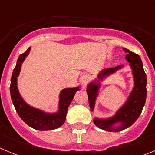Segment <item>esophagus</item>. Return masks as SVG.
<instances>
[{"mask_svg": "<svg viewBox=\"0 0 155 155\" xmlns=\"http://www.w3.org/2000/svg\"><path fill=\"white\" fill-rule=\"evenodd\" d=\"M90 80V76L88 74H85L82 77L81 80V85L83 87H85L86 85L87 84L88 81Z\"/></svg>", "mask_w": 155, "mask_h": 155, "instance_id": "1", "label": "esophagus"}]
</instances>
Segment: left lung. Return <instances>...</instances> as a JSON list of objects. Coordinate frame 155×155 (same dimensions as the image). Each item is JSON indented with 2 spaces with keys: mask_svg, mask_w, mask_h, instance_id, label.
<instances>
[{
  "mask_svg": "<svg viewBox=\"0 0 155 155\" xmlns=\"http://www.w3.org/2000/svg\"><path fill=\"white\" fill-rule=\"evenodd\" d=\"M124 50L127 53L125 59L130 64L132 71L134 87L125 103L113 116L109 118L94 117L93 120L96 127L109 132L124 130L134 124L143 110L147 97V77L143 70L141 59L139 55L132 53L126 48H124ZM123 68L124 65H120L115 68L102 70L97 75V78L91 81L87 84L86 91L88 94V102L91 112H94L102 82L108 77Z\"/></svg>",
  "mask_w": 155,
  "mask_h": 155,
  "instance_id": "1",
  "label": "left lung"
}]
</instances>
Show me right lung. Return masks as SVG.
Segmentation results:
<instances>
[{"instance_id": "add662e5", "label": "right lung", "mask_w": 155, "mask_h": 155, "mask_svg": "<svg viewBox=\"0 0 155 155\" xmlns=\"http://www.w3.org/2000/svg\"><path fill=\"white\" fill-rule=\"evenodd\" d=\"M30 50L31 47L19 56L12 73L10 86L12 102L20 118L31 128L41 131L55 130L64 124L68 107L73 100L75 93L81 90L80 86L67 87L60 92L58 108L55 113H46L42 109L28 105L19 92L18 88V78L21 72V65L27 56L29 54Z\"/></svg>"}]
</instances>
